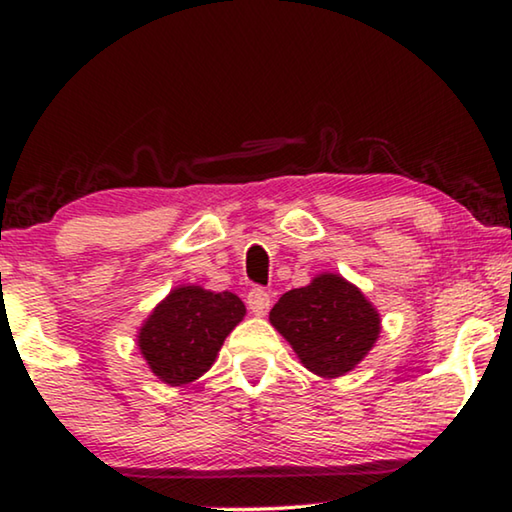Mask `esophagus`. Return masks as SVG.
Segmentation results:
<instances>
[{
  "mask_svg": "<svg viewBox=\"0 0 512 512\" xmlns=\"http://www.w3.org/2000/svg\"><path fill=\"white\" fill-rule=\"evenodd\" d=\"M247 305H249V310L256 314V317H265L272 305V296L263 289H251L247 296Z\"/></svg>",
  "mask_w": 512,
  "mask_h": 512,
  "instance_id": "1",
  "label": "esophagus"
}]
</instances>
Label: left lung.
<instances>
[{"mask_svg": "<svg viewBox=\"0 0 512 512\" xmlns=\"http://www.w3.org/2000/svg\"><path fill=\"white\" fill-rule=\"evenodd\" d=\"M270 324L310 373L328 380L359 366L382 331L377 307L335 272H321L307 286L286 291L270 310Z\"/></svg>", "mask_w": 512, "mask_h": 512, "instance_id": "left-lung-1", "label": "left lung"}]
</instances>
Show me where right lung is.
<instances>
[{
	"label": "right lung",
	"instance_id": "1",
	"mask_svg": "<svg viewBox=\"0 0 512 512\" xmlns=\"http://www.w3.org/2000/svg\"><path fill=\"white\" fill-rule=\"evenodd\" d=\"M247 307L230 291L181 284L153 307L137 331V347L160 382L184 387L207 373Z\"/></svg>",
	"mask_w": 512,
	"mask_h": 512
}]
</instances>
